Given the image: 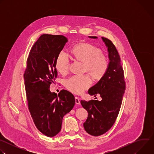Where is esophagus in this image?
Returning a JSON list of instances; mask_svg holds the SVG:
<instances>
[{"label":"esophagus","instance_id":"obj_1","mask_svg":"<svg viewBox=\"0 0 154 154\" xmlns=\"http://www.w3.org/2000/svg\"><path fill=\"white\" fill-rule=\"evenodd\" d=\"M75 103L76 104H77V105L80 104V99L78 97H75Z\"/></svg>","mask_w":154,"mask_h":154}]
</instances>
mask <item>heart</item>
<instances>
[{
    "label": "heart",
    "instance_id": "obj_1",
    "mask_svg": "<svg viewBox=\"0 0 154 154\" xmlns=\"http://www.w3.org/2000/svg\"><path fill=\"white\" fill-rule=\"evenodd\" d=\"M71 53L78 60L84 62V71L89 72L94 79H100L105 74L108 68V59L101 50L88 43H80L71 49ZM69 57L64 51L58 53L55 67L58 72L65 74L69 69ZM92 83L90 75H73L64 82L66 88L75 94H81Z\"/></svg>",
    "mask_w": 154,
    "mask_h": 154
}]
</instances>
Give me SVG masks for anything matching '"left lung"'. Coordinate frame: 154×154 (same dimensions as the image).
Wrapping results in <instances>:
<instances>
[{"label": "left lung", "mask_w": 154, "mask_h": 154, "mask_svg": "<svg viewBox=\"0 0 154 154\" xmlns=\"http://www.w3.org/2000/svg\"><path fill=\"white\" fill-rule=\"evenodd\" d=\"M89 38H97L96 36ZM102 39L108 52V68L103 77L88 90V94L94 97L100 94L102 100L80 101L82 106L88 113L83 124L84 128L88 134L95 137L106 133L115 122L125 90L119 55L110 40L103 37Z\"/></svg>", "instance_id": "8db88e82"}]
</instances>
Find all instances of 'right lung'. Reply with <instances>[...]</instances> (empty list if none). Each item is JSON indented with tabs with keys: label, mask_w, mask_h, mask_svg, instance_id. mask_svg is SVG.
Returning <instances> with one entry per match:
<instances>
[{
	"label": "right lung",
	"mask_w": 154,
	"mask_h": 154,
	"mask_svg": "<svg viewBox=\"0 0 154 154\" xmlns=\"http://www.w3.org/2000/svg\"><path fill=\"white\" fill-rule=\"evenodd\" d=\"M68 39L63 35H42L30 51L24 72L29 109L36 128L49 137L61 130L63 116L73 108L74 95L61 90L51 93L50 85L55 80V61Z\"/></svg>",
	"instance_id": "1"
}]
</instances>
